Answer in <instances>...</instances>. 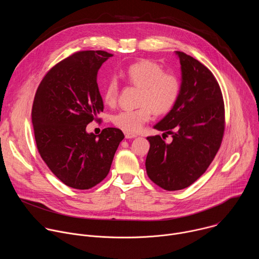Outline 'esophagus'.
<instances>
[{"label":"esophagus","instance_id":"34e87169","mask_svg":"<svg viewBox=\"0 0 259 259\" xmlns=\"http://www.w3.org/2000/svg\"><path fill=\"white\" fill-rule=\"evenodd\" d=\"M137 135H135V134H131V133H125V137L127 138V139H132V138H134V137H136Z\"/></svg>","mask_w":259,"mask_h":259}]
</instances>
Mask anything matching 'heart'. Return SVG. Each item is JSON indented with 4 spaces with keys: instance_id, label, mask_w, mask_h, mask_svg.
<instances>
[{
    "instance_id": "b5f03b06",
    "label": "heart",
    "mask_w": 259,
    "mask_h": 259,
    "mask_svg": "<svg viewBox=\"0 0 259 259\" xmlns=\"http://www.w3.org/2000/svg\"><path fill=\"white\" fill-rule=\"evenodd\" d=\"M123 77L130 84L140 89L139 107L126 109L114 115L113 123L126 133L135 134L156 115H164L173 108L179 93L180 81L173 72L164 71L163 67L152 60H140L130 64ZM120 93L116 78L110 79L103 89V99L108 105H115Z\"/></svg>"
}]
</instances>
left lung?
Masks as SVG:
<instances>
[{
    "mask_svg": "<svg viewBox=\"0 0 259 259\" xmlns=\"http://www.w3.org/2000/svg\"><path fill=\"white\" fill-rule=\"evenodd\" d=\"M181 67L178 99L170 112L154 126L160 135L149 136L151 147L145 160L147 176L166 191L193 184L217 154L225 133V103L213 73L199 60L176 51Z\"/></svg>",
    "mask_w": 259,
    "mask_h": 259,
    "instance_id": "obj_1",
    "label": "left lung"
}]
</instances>
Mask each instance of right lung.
Segmentation results:
<instances>
[{
    "instance_id": "obj_1",
    "label": "right lung",
    "mask_w": 259,
    "mask_h": 259,
    "mask_svg": "<svg viewBox=\"0 0 259 259\" xmlns=\"http://www.w3.org/2000/svg\"><path fill=\"white\" fill-rule=\"evenodd\" d=\"M113 54L81 51L53 66L35 92L31 121L38 151L52 173L67 187L88 190L102 181L123 132L105 128L99 135L87 125L103 110L97 72Z\"/></svg>"
}]
</instances>
